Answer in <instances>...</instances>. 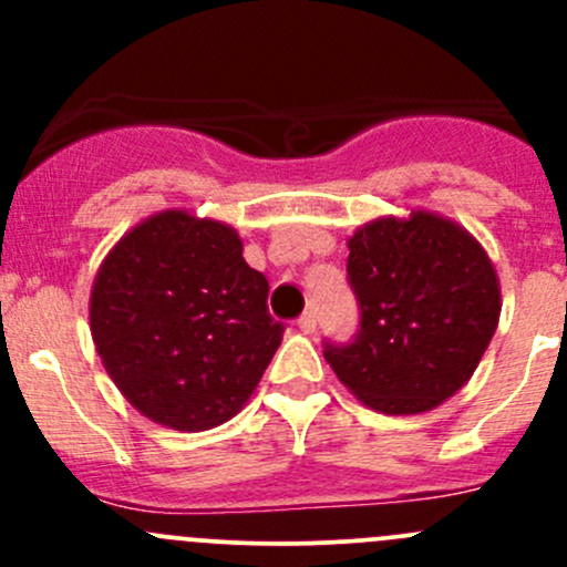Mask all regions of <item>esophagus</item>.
Returning a JSON list of instances; mask_svg holds the SVG:
<instances>
[{
  "label": "esophagus",
  "instance_id": "34e87169",
  "mask_svg": "<svg viewBox=\"0 0 567 567\" xmlns=\"http://www.w3.org/2000/svg\"><path fill=\"white\" fill-rule=\"evenodd\" d=\"M299 329L305 331V334H316V329H318V318H316V312L307 310L305 316L299 318Z\"/></svg>",
  "mask_w": 567,
  "mask_h": 567
}]
</instances>
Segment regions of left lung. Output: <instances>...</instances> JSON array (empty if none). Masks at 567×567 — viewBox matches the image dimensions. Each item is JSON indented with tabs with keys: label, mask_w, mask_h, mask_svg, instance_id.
<instances>
[{
	"label": "left lung",
	"mask_w": 567,
	"mask_h": 567,
	"mask_svg": "<svg viewBox=\"0 0 567 567\" xmlns=\"http://www.w3.org/2000/svg\"><path fill=\"white\" fill-rule=\"evenodd\" d=\"M357 340L326 346L337 379L381 414L436 409L472 379L499 326V277L466 227L433 210L381 216L348 238Z\"/></svg>",
	"instance_id": "1"
}]
</instances>
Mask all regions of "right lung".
<instances>
[{
	"label": "right lung",
	"instance_id": "right-lung-1",
	"mask_svg": "<svg viewBox=\"0 0 567 567\" xmlns=\"http://www.w3.org/2000/svg\"><path fill=\"white\" fill-rule=\"evenodd\" d=\"M268 279L230 225L169 208L101 262L90 331L109 379L147 420L208 431L244 409L282 342Z\"/></svg>",
	"mask_w": 567,
	"mask_h": 567
}]
</instances>
